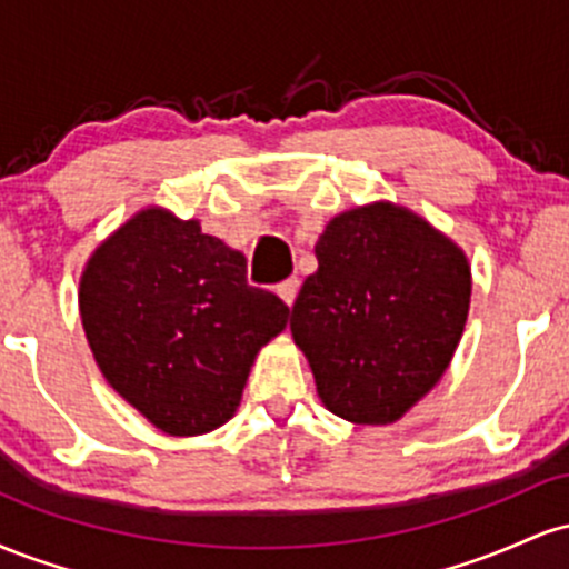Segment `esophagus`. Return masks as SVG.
Segmentation results:
<instances>
[{
	"label": "esophagus",
	"instance_id": "obj_1",
	"mask_svg": "<svg viewBox=\"0 0 569 569\" xmlns=\"http://www.w3.org/2000/svg\"><path fill=\"white\" fill-rule=\"evenodd\" d=\"M297 293H299V280L297 278H289V280H283V283L278 286V297L283 299L286 305H293V299H297Z\"/></svg>",
	"mask_w": 569,
	"mask_h": 569
}]
</instances>
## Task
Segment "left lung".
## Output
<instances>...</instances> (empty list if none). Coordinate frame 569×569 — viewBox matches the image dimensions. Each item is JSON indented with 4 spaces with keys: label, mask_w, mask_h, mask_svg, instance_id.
<instances>
[{
    "label": "left lung",
    "mask_w": 569,
    "mask_h": 569,
    "mask_svg": "<svg viewBox=\"0 0 569 569\" xmlns=\"http://www.w3.org/2000/svg\"><path fill=\"white\" fill-rule=\"evenodd\" d=\"M318 270L291 307L323 407L390 426L452 361L471 307V264L452 238L390 200L350 208L316 243Z\"/></svg>",
    "instance_id": "left-lung-1"
}]
</instances>
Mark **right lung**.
<instances>
[{"instance_id":"1","label":"right lung","mask_w":569,"mask_h":569,"mask_svg":"<svg viewBox=\"0 0 569 569\" xmlns=\"http://www.w3.org/2000/svg\"><path fill=\"white\" fill-rule=\"evenodd\" d=\"M77 297L103 380L168 436L224 426L289 321L276 293L248 286L243 253L162 206L96 246Z\"/></svg>"}]
</instances>
